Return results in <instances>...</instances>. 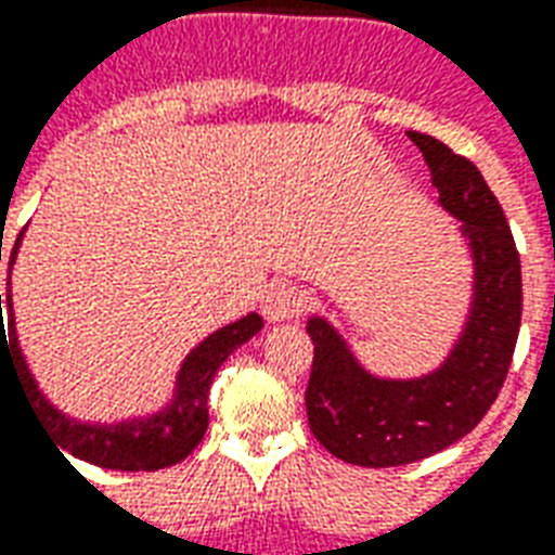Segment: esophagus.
<instances>
[{"mask_svg": "<svg viewBox=\"0 0 555 555\" xmlns=\"http://www.w3.org/2000/svg\"><path fill=\"white\" fill-rule=\"evenodd\" d=\"M306 308V299L296 291L294 285H285V282H276L270 285L261 296V314L268 323H285V320H294L299 311Z\"/></svg>", "mask_w": 555, "mask_h": 555, "instance_id": "obj_1", "label": "esophagus"}]
</instances>
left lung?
Masks as SVG:
<instances>
[{
  "label": "left lung",
  "mask_w": 555,
  "mask_h": 555,
  "mask_svg": "<svg viewBox=\"0 0 555 555\" xmlns=\"http://www.w3.org/2000/svg\"><path fill=\"white\" fill-rule=\"evenodd\" d=\"M408 137L425 154L437 203L463 223L472 296L442 363L410 378L370 372L325 317H308V425L337 460L370 468L416 463L472 434L501 392L521 325V259L498 197L475 163L434 137Z\"/></svg>",
  "instance_id": "1"
}]
</instances>
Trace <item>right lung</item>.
Listing matches in <instances>:
<instances>
[{
	"label": "right lung",
	"instance_id": "right-lung-1",
	"mask_svg": "<svg viewBox=\"0 0 555 555\" xmlns=\"http://www.w3.org/2000/svg\"><path fill=\"white\" fill-rule=\"evenodd\" d=\"M25 230L16 235V244L11 249L8 261V291L0 294V372L2 363L11 366L20 384L25 387V399L31 404L34 416L40 418L42 430L57 442V451L78 456L83 463L101 465V468H116V472H156L168 465L180 463L201 446L209 428V387L215 372L230 358L238 346H244L253 334L261 332V320L256 311L241 317L235 323L223 325L209 337H203L192 352L185 354L180 370L175 375V390L171 399L163 408L139 416L118 418V422H83L78 416H69L66 410L49 401V396L40 390V384L28 370L20 334H16L14 299H11V270L16 264L20 247H23ZM2 261V244H0ZM9 314V334L1 325V308Z\"/></svg>",
	"mask_w": 555,
	"mask_h": 555
}]
</instances>
